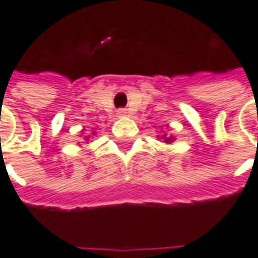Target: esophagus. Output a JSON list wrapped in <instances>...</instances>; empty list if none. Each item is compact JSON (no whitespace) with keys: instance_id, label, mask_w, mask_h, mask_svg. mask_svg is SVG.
Listing matches in <instances>:
<instances>
[{"instance_id":"esophagus-1","label":"esophagus","mask_w":258,"mask_h":258,"mask_svg":"<svg viewBox=\"0 0 258 258\" xmlns=\"http://www.w3.org/2000/svg\"><path fill=\"white\" fill-rule=\"evenodd\" d=\"M125 113H127V111L123 110V109H121V110L117 111V114H118V116H125Z\"/></svg>"}]
</instances>
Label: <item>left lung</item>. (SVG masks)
<instances>
[{
	"instance_id": "1",
	"label": "left lung",
	"mask_w": 258,
	"mask_h": 258,
	"mask_svg": "<svg viewBox=\"0 0 258 258\" xmlns=\"http://www.w3.org/2000/svg\"><path fill=\"white\" fill-rule=\"evenodd\" d=\"M158 138H159V141L165 142V144H172V142H174V137L169 135L167 133H162L160 135H158Z\"/></svg>"
}]
</instances>
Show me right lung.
<instances>
[{
    "instance_id": "1",
    "label": "right lung",
    "mask_w": 258,
    "mask_h": 258,
    "mask_svg": "<svg viewBox=\"0 0 258 258\" xmlns=\"http://www.w3.org/2000/svg\"><path fill=\"white\" fill-rule=\"evenodd\" d=\"M92 135H95V131H92ZM79 137H84V140H85V141H89V138H91V135L85 134V130H82V131H81V135H79Z\"/></svg>"
}]
</instances>
